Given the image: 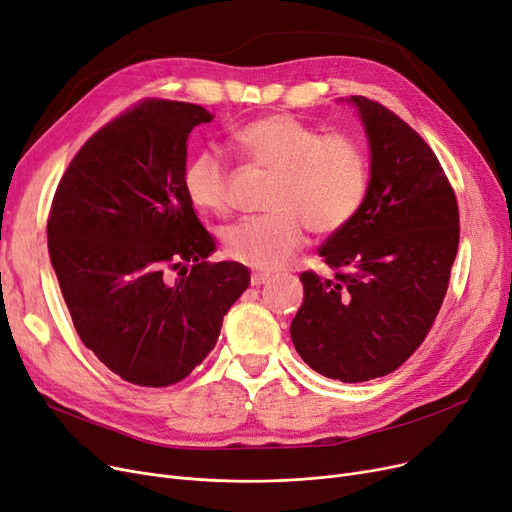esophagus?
<instances>
[{
  "mask_svg": "<svg viewBox=\"0 0 512 512\" xmlns=\"http://www.w3.org/2000/svg\"><path fill=\"white\" fill-rule=\"evenodd\" d=\"M271 279V275L269 273H252V277H250V283L254 285V287H260V285H264L266 281Z\"/></svg>",
  "mask_w": 512,
  "mask_h": 512,
  "instance_id": "obj_1",
  "label": "esophagus"
}]
</instances>
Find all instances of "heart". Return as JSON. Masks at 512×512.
<instances>
[{
	"mask_svg": "<svg viewBox=\"0 0 512 512\" xmlns=\"http://www.w3.org/2000/svg\"><path fill=\"white\" fill-rule=\"evenodd\" d=\"M235 141L254 166L271 170L266 193L271 212L248 216L223 231L227 254L254 269L275 271L308 239L342 231L354 221L369 191V158L362 143L344 133H323L306 120L273 112L235 131ZM187 198L204 212L221 214L231 200L225 154L204 148L183 170Z\"/></svg>",
	"mask_w": 512,
	"mask_h": 512,
	"instance_id": "obj_1",
	"label": "heart"
}]
</instances>
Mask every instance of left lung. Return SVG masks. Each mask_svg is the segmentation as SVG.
Returning <instances> with one entry per match:
<instances>
[{
    "label": "left lung",
    "instance_id": "obj_1",
    "mask_svg": "<svg viewBox=\"0 0 512 512\" xmlns=\"http://www.w3.org/2000/svg\"><path fill=\"white\" fill-rule=\"evenodd\" d=\"M371 145V181L354 221L319 254L335 273H302L291 342L310 369L344 383L389 375L442 308L458 252V204L425 139L379 102L352 95Z\"/></svg>",
    "mask_w": 512,
    "mask_h": 512
}]
</instances>
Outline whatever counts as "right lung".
Here are the masks:
<instances>
[{"label":"right lung","mask_w":512,"mask_h":512,"mask_svg":"<svg viewBox=\"0 0 512 512\" xmlns=\"http://www.w3.org/2000/svg\"><path fill=\"white\" fill-rule=\"evenodd\" d=\"M214 116L148 97L93 133L62 175L47 248L81 342L143 387L183 381L216 346L248 289L183 187L187 137Z\"/></svg>","instance_id":"right-lung-1"}]
</instances>
